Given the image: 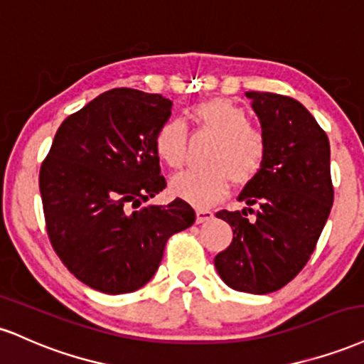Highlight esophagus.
I'll return each instance as SVG.
<instances>
[{
  "instance_id": "1",
  "label": "esophagus",
  "mask_w": 364,
  "mask_h": 364,
  "mask_svg": "<svg viewBox=\"0 0 364 364\" xmlns=\"http://www.w3.org/2000/svg\"><path fill=\"white\" fill-rule=\"evenodd\" d=\"M213 218V211H209V209H196V221L198 223H206Z\"/></svg>"
}]
</instances>
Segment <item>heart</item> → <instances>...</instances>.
<instances>
[{"mask_svg": "<svg viewBox=\"0 0 364 364\" xmlns=\"http://www.w3.org/2000/svg\"><path fill=\"white\" fill-rule=\"evenodd\" d=\"M199 129L218 136L208 170H187L172 178V192L196 208H209L228 194L235 181L249 186L267 160L266 134L252 126L250 115L226 98L200 102L191 110ZM156 156L170 168H178L186 156V127L177 119L158 126L153 134Z\"/></svg>", "mask_w": 364, "mask_h": 364, "instance_id": "heart-1", "label": "heart"}]
</instances>
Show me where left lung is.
Wrapping results in <instances>:
<instances>
[{"instance_id":"left-lung-1","label":"left lung","mask_w":364,"mask_h":364,"mask_svg":"<svg viewBox=\"0 0 364 364\" xmlns=\"http://www.w3.org/2000/svg\"><path fill=\"white\" fill-rule=\"evenodd\" d=\"M245 95L262 124L267 160L238 196L249 208L216 213L232 226L233 240L215 266L230 288L266 294L294 279L317 247L334 203L331 146L298 100L267 92Z\"/></svg>"}]
</instances>
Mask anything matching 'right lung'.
I'll use <instances>...</instances> for the list:
<instances>
[{
  "instance_id": "add662e5",
  "label": "right lung",
  "mask_w": 364,
  "mask_h": 364,
  "mask_svg": "<svg viewBox=\"0 0 364 364\" xmlns=\"http://www.w3.org/2000/svg\"><path fill=\"white\" fill-rule=\"evenodd\" d=\"M172 102L114 88L66 117L41 165L38 189L50 245L76 279L107 294L151 279L172 235L196 213L186 200L143 206L166 187L153 134Z\"/></svg>"
}]
</instances>
